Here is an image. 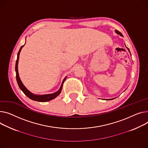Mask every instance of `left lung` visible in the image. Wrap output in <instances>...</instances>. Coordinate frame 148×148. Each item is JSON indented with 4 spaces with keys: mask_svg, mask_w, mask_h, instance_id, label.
Masks as SVG:
<instances>
[{
    "mask_svg": "<svg viewBox=\"0 0 148 148\" xmlns=\"http://www.w3.org/2000/svg\"><path fill=\"white\" fill-rule=\"evenodd\" d=\"M115 32L117 33V34H120L121 36H123V34L120 32H119V31H118V30H115ZM127 49H128V50H129V52H130V51H129V48H128V47H127ZM112 99H106V100H112Z\"/></svg>",
    "mask_w": 148,
    "mask_h": 148,
    "instance_id": "8db88e82",
    "label": "left lung"
}]
</instances>
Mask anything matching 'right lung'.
<instances>
[{"label":"right lung","instance_id":"1","mask_svg":"<svg viewBox=\"0 0 148 148\" xmlns=\"http://www.w3.org/2000/svg\"><path fill=\"white\" fill-rule=\"evenodd\" d=\"M24 45L22 46L19 49V51L17 55V60L16 61V64H15V72H16V81L18 83V84L20 88V89L23 92V93L28 97H29V99H31L32 100L35 101H37V102H47V101H51L53 99H55V97H56L59 95H60L61 92L62 90V86L63 84L66 79V77L64 78V80L62 82L61 86L60 88V89H59L57 92L52 93V94H47V95H34L33 93H32V92H29L27 88L24 86V85L23 84V83H22L20 78H19V74H18V60H19V53H20V52L21 51V49L23 48V47Z\"/></svg>","mask_w":148,"mask_h":148}]
</instances>
